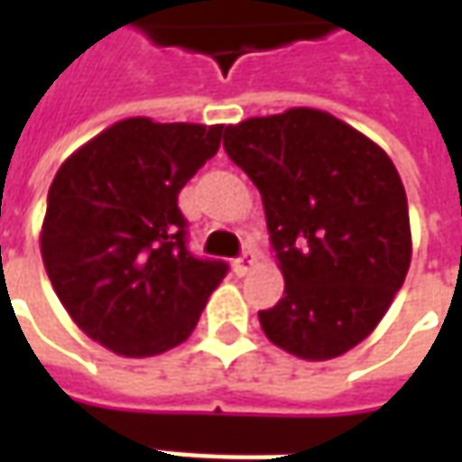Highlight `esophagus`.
<instances>
[{
  "label": "esophagus",
  "mask_w": 462,
  "mask_h": 462,
  "mask_svg": "<svg viewBox=\"0 0 462 462\" xmlns=\"http://www.w3.org/2000/svg\"><path fill=\"white\" fill-rule=\"evenodd\" d=\"M254 264H257V254L249 249V252H244L241 257L234 259V273H236V275H246V273H252Z\"/></svg>",
  "instance_id": "34e87169"
}]
</instances>
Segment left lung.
Here are the masks:
<instances>
[{"instance_id": "1", "label": "left lung", "mask_w": 462, "mask_h": 462, "mask_svg": "<svg viewBox=\"0 0 462 462\" xmlns=\"http://www.w3.org/2000/svg\"><path fill=\"white\" fill-rule=\"evenodd\" d=\"M223 149L257 185L285 293L259 324L303 360H331L378 327L411 262L409 205L381 146L293 107L228 125Z\"/></svg>"}]
</instances>
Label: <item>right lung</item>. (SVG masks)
Segmentation results:
<instances>
[{
  "label": "right lung",
  "instance_id": "1",
  "mask_svg": "<svg viewBox=\"0 0 462 462\" xmlns=\"http://www.w3.org/2000/svg\"><path fill=\"white\" fill-rule=\"evenodd\" d=\"M223 125L128 117L74 152L48 189L41 254L74 324L123 357L185 342L228 264L187 246L180 189Z\"/></svg>",
  "mask_w": 462,
  "mask_h": 462
}]
</instances>
